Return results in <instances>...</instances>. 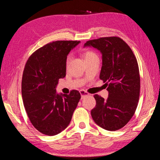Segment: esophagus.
<instances>
[{
    "label": "esophagus",
    "mask_w": 160,
    "mask_h": 160,
    "mask_svg": "<svg viewBox=\"0 0 160 160\" xmlns=\"http://www.w3.org/2000/svg\"><path fill=\"white\" fill-rule=\"evenodd\" d=\"M80 95H81V99H83L85 96L89 95V94L87 92L84 91V90H80Z\"/></svg>",
    "instance_id": "34e87169"
}]
</instances>
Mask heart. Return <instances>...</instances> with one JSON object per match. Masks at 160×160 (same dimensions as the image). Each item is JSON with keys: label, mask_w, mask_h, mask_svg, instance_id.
Wrapping results in <instances>:
<instances>
[{"label": "heart", "mask_w": 160, "mask_h": 160, "mask_svg": "<svg viewBox=\"0 0 160 160\" xmlns=\"http://www.w3.org/2000/svg\"><path fill=\"white\" fill-rule=\"evenodd\" d=\"M83 57H84V59H85V61H87V60H90V59H92L93 58H97V56L95 53L93 52V51H87L83 53ZM70 59V56H68V57L67 58V61H66L67 65L69 63Z\"/></svg>", "instance_id": "obj_1"}]
</instances>
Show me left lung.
<instances>
[{
    "label": "left lung",
    "mask_w": 160,
    "mask_h": 160,
    "mask_svg": "<svg viewBox=\"0 0 160 160\" xmlns=\"http://www.w3.org/2000/svg\"><path fill=\"white\" fill-rule=\"evenodd\" d=\"M88 47L102 53L99 78L107 82L109 92L107 99L94 94L96 106L91 111L92 117L101 128L117 131L131 120L138 103L140 81L136 58L128 45L119 37L90 40L84 44V47Z\"/></svg>",
    "instance_id": "obj_1"
}]
</instances>
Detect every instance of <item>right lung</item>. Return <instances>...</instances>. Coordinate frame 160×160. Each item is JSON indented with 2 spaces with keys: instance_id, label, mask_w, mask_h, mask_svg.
Returning a JSON list of instances; mask_svg holds the SVG:
<instances>
[{
  "instance_id": "1",
  "label": "right lung",
  "mask_w": 160,
  "mask_h": 160,
  "mask_svg": "<svg viewBox=\"0 0 160 160\" xmlns=\"http://www.w3.org/2000/svg\"><path fill=\"white\" fill-rule=\"evenodd\" d=\"M80 42L46 44L27 61L22 80L24 107L32 125L42 133L57 135L67 128L81 98L78 90L58 94L56 86L66 77L67 56Z\"/></svg>"
}]
</instances>
